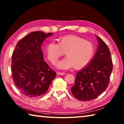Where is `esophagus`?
Here are the masks:
<instances>
[{
  "mask_svg": "<svg viewBox=\"0 0 124 124\" xmlns=\"http://www.w3.org/2000/svg\"><path fill=\"white\" fill-rule=\"evenodd\" d=\"M57 74H58V75H64V74H65V73H64V72H57Z\"/></svg>",
  "mask_w": 124,
  "mask_h": 124,
  "instance_id": "esophagus-1",
  "label": "esophagus"
}]
</instances>
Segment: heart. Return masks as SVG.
I'll list each match as a JSON object with an SVG mask.
<instances>
[{"label":"heart","mask_w":124,"mask_h":124,"mask_svg":"<svg viewBox=\"0 0 124 124\" xmlns=\"http://www.w3.org/2000/svg\"><path fill=\"white\" fill-rule=\"evenodd\" d=\"M94 50L91 42L74 35L62 37L58 39V43L51 42L46 47L47 59L52 64H55L65 52L67 57L56 65L58 69L62 70L85 66L92 59Z\"/></svg>","instance_id":"b5f03b06"}]
</instances>
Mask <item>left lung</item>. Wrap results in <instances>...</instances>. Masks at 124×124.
<instances>
[{"instance_id":"obj_1","label":"left lung","mask_w":124,"mask_h":124,"mask_svg":"<svg viewBox=\"0 0 124 124\" xmlns=\"http://www.w3.org/2000/svg\"><path fill=\"white\" fill-rule=\"evenodd\" d=\"M98 46L94 57L87 65L77 73L72 94L81 101L94 99L105 91L113 69L108 46L96 36Z\"/></svg>"}]
</instances>
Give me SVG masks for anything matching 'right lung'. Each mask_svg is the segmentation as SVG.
Listing matches in <instances>:
<instances>
[{"mask_svg":"<svg viewBox=\"0 0 124 124\" xmlns=\"http://www.w3.org/2000/svg\"><path fill=\"white\" fill-rule=\"evenodd\" d=\"M41 31L30 33L18 42L12 57V76L17 89L29 98L45 94L56 76L44 60L41 46L53 34Z\"/></svg>","mask_w":124,"mask_h":124,"instance_id":"1","label":"right lung"}]
</instances>
